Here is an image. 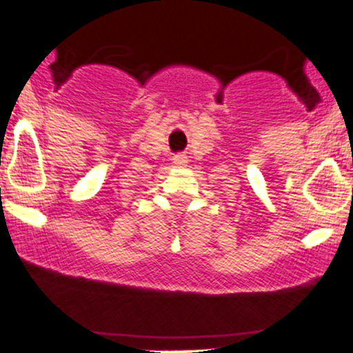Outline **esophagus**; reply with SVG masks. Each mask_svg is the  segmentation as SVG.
Returning <instances> with one entry per match:
<instances>
[{
  "label": "esophagus",
  "mask_w": 353,
  "mask_h": 353,
  "mask_svg": "<svg viewBox=\"0 0 353 353\" xmlns=\"http://www.w3.org/2000/svg\"><path fill=\"white\" fill-rule=\"evenodd\" d=\"M172 160H174V163H176V165H186V163H188V157L184 154L174 155Z\"/></svg>",
  "instance_id": "esophagus-1"
}]
</instances>
